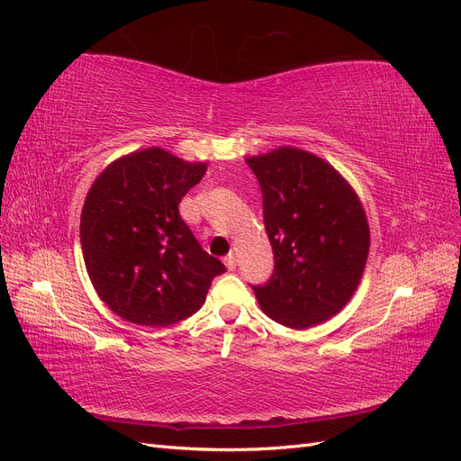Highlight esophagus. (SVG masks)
Returning <instances> with one entry per match:
<instances>
[{"label": "esophagus", "mask_w": 461, "mask_h": 461, "mask_svg": "<svg viewBox=\"0 0 461 461\" xmlns=\"http://www.w3.org/2000/svg\"><path fill=\"white\" fill-rule=\"evenodd\" d=\"M225 265H227V269L229 271H232V269H236V258H234V254H229V256H225Z\"/></svg>", "instance_id": "1"}]
</instances>
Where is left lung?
<instances>
[{"label": "left lung", "mask_w": 461, "mask_h": 461, "mask_svg": "<svg viewBox=\"0 0 461 461\" xmlns=\"http://www.w3.org/2000/svg\"><path fill=\"white\" fill-rule=\"evenodd\" d=\"M263 196L275 267L252 285L265 315L290 329L323 323L356 292L369 227L356 192L313 153L278 148L249 158Z\"/></svg>", "instance_id": "left-lung-1"}]
</instances>
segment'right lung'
<instances>
[{
  "label": "right lung",
  "mask_w": 461,
  "mask_h": 461,
  "mask_svg": "<svg viewBox=\"0 0 461 461\" xmlns=\"http://www.w3.org/2000/svg\"><path fill=\"white\" fill-rule=\"evenodd\" d=\"M205 169L149 148L111 163L88 192L80 244L90 281L131 323L167 327L194 315L227 271L178 213Z\"/></svg>",
  "instance_id": "right-lung-1"
}]
</instances>
